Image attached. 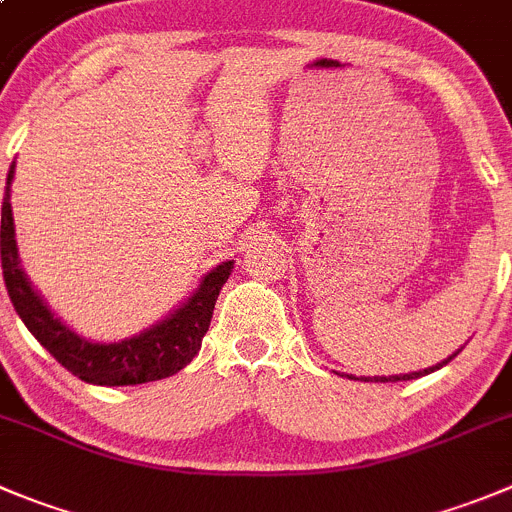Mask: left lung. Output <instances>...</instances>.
<instances>
[{"mask_svg": "<svg viewBox=\"0 0 512 512\" xmlns=\"http://www.w3.org/2000/svg\"><path fill=\"white\" fill-rule=\"evenodd\" d=\"M452 357H457V354H452ZM452 357H450V359H445V362H442V364L452 362ZM442 364H437V367H430V369H425V372H412V374H394V377H374V379H377V382H405V379L425 377V374H430V372H435V369H440ZM364 379H367V377H364Z\"/></svg>", "mask_w": 512, "mask_h": 512, "instance_id": "obj_1", "label": "left lung"}]
</instances>
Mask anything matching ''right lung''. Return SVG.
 Returning <instances> with one entry per match:
<instances>
[{"instance_id": "1", "label": "right lung", "mask_w": 512, "mask_h": 512, "mask_svg": "<svg viewBox=\"0 0 512 512\" xmlns=\"http://www.w3.org/2000/svg\"><path fill=\"white\" fill-rule=\"evenodd\" d=\"M14 178V165L7 173L2 203V228H0V253L2 274L7 284V294L34 339L75 377L82 382L102 384V387H123V384H145L155 379H165L170 374L191 364L201 349L203 337L211 324L213 306H216L221 286L231 276L233 261L216 266L201 289L180 306L175 314L155 324L148 332L118 344H92L87 339L70 332L60 319H55L45 301L29 286L27 276L19 269L17 241H14L12 203H9V186Z\"/></svg>"}]
</instances>
